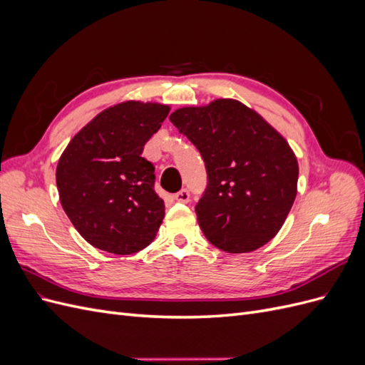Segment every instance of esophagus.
Here are the masks:
<instances>
[{
    "label": "esophagus",
    "instance_id": "1",
    "mask_svg": "<svg viewBox=\"0 0 365 365\" xmlns=\"http://www.w3.org/2000/svg\"><path fill=\"white\" fill-rule=\"evenodd\" d=\"M173 200H175L176 202L187 204V202L190 201V193H189V190L182 189V190H180L178 193H175V195H173Z\"/></svg>",
    "mask_w": 365,
    "mask_h": 365
}]
</instances>
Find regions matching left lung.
Listing matches in <instances>:
<instances>
[{"label": "left lung", "instance_id": "1", "mask_svg": "<svg viewBox=\"0 0 365 365\" xmlns=\"http://www.w3.org/2000/svg\"><path fill=\"white\" fill-rule=\"evenodd\" d=\"M169 118L205 163L208 184L196 216L210 244L231 254L268 244L297 196L298 163L289 143L235 98L184 106Z\"/></svg>", "mask_w": 365, "mask_h": 365}]
</instances>
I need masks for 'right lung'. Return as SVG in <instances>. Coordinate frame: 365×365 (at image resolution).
Listing matches in <instances>:
<instances>
[{"mask_svg": "<svg viewBox=\"0 0 365 365\" xmlns=\"http://www.w3.org/2000/svg\"><path fill=\"white\" fill-rule=\"evenodd\" d=\"M169 105L126 101L97 114L71 138L56 168L63 212L93 247L138 252L155 239L164 201L153 190L155 168L141 157Z\"/></svg>", "mask_w": 365, "mask_h": 365, "instance_id": "right-lung-1", "label": "right lung"}]
</instances>
